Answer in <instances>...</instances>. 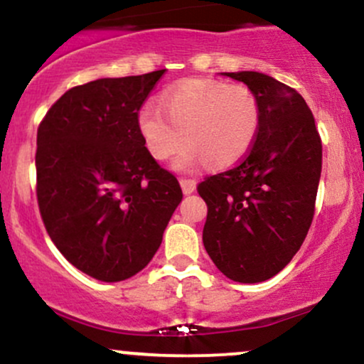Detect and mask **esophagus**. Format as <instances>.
I'll return each instance as SVG.
<instances>
[{
	"mask_svg": "<svg viewBox=\"0 0 364 364\" xmlns=\"http://www.w3.org/2000/svg\"><path fill=\"white\" fill-rule=\"evenodd\" d=\"M179 185H181V188H183V193L190 195V193H193V191H195L196 181H195V179H190V178H181V179H179Z\"/></svg>",
	"mask_w": 364,
	"mask_h": 364,
	"instance_id": "34e87169",
	"label": "esophagus"
}]
</instances>
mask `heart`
Here are the masks:
<instances>
[{
  "label": "heart",
  "instance_id": "obj_1",
  "mask_svg": "<svg viewBox=\"0 0 364 364\" xmlns=\"http://www.w3.org/2000/svg\"><path fill=\"white\" fill-rule=\"evenodd\" d=\"M139 127L145 147L156 159L171 157L186 139L178 168L208 164L225 169L252 150L262 127V104L245 85L188 80L169 87L162 104H145Z\"/></svg>",
  "mask_w": 364,
  "mask_h": 364
}]
</instances>
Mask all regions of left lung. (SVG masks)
<instances>
[{"mask_svg":"<svg viewBox=\"0 0 364 364\" xmlns=\"http://www.w3.org/2000/svg\"><path fill=\"white\" fill-rule=\"evenodd\" d=\"M225 75L260 99L262 127L243 161L196 186L207 203L203 246L225 277L253 284L281 272L308 235L321 139L298 90L258 72Z\"/></svg>","mask_w":364,"mask_h":364,"instance_id":"left-lung-1","label":"left lung"}]
</instances>
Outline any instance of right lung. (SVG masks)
Instances as JSON below:
<instances>
[{
    "label": "right lung",
    "mask_w": 364,
    "mask_h": 364,
    "mask_svg": "<svg viewBox=\"0 0 364 364\" xmlns=\"http://www.w3.org/2000/svg\"><path fill=\"white\" fill-rule=\"evenodd\" d=\"M166 70L66 90L37 128L36 193L46 231L72 265L118 282L152 260L183 198L145 147L139 112Z\"/></svg>",
    "instance_id": "right-lung-1"
}]
</instances>
